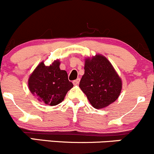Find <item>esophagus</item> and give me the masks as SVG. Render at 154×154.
Returning a JSON list of instances; mask_svg holds the SVG:
<instances>
[{
    "label": "esophagus",
    "mask_w": 154,
    "mask_h": 154,
    "mask_svg": "<svg viewBox=\"0 0 154 154\" xmlns=\"http://www.w3.org/2000/svg\"><path fill=\"white\" fill-rule=\"evenodd\" d=\"M80 78H78V79H77V80H74V81H73V84H74V85H77L79 84V82H80Z\"/></svg>",
    "instance_id": "1"
}]
</instances>
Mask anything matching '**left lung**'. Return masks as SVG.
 I'll return each instance as SVG.
<instances>
[{
  "mask_svg": "<svg viewBox=\"0 0 154 154\" xmlns=\"http://www.w3.org/2000/svg\"><path fill=\"white\" fill-rule=\"evenodd\" d=\"M84 69L79 86L94 108L103 109L117 100L122 80L106 57L96 54L86 57Z\"/></svg>",
  "mask_w": 154,
  "mask_h": 154,
  "instance_id": "1",
  "label": "left lung"
}]
</instances>
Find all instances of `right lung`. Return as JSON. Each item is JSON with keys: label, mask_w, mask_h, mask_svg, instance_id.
I'll return each mask as SVG.
<instances>
[{"label": "right lung", "mask_w": 154, "mask_h": 154, "mask_svg": "<svg viewBox=\"0 0 154 154\" xmlns=\"http://www.w3.org/2000/svg\"><path fill=\"white\" fill-rule=\"evenodd\" d=\"M60 62L56 60L49 66L41 62L30 74L29 89L38 100L48 106H57L64 100L67 92L72 88L68 74L60 69Z\"/></svg>", "instance_id": "obj_1"}]
</instances>
